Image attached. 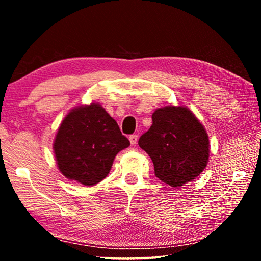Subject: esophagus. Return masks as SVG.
<instances>
[{
  "mask_svg": "<svg viewBox=\"0 0 261 261\" xmlns=\"http://www.w3.org/2000/svg\"><path fill=\"white\" fill-rule=\"evenodd\" d=\"M129 140H130L131 145H136L137 141H138V135H131L129 137Z\"/></svg>",
  "mask_w": 261,
  "mask_h": 261,
  "instance_id": "esophagus-1",
  "label": "esophagus"
}]
</instances>
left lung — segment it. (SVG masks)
Instances as JSON below:
<instances>
[{
  "instance_id": "8db88e82",
  "label": "left lung",
  "mask_w": 261,
  "mask_h": 261,
  "mask_svg": "<svg viewBox=\"0 0 261 261\" xmlns=\"http://www.w3.org/2000/svg\"><path fill=\"white\" fill-rule=\"evenodd\" d=\"M152 121L138 145L152 159L156 177L176 188L199 176L208 161L210 140L191 110L168 106L156 109Z\"/></svg>"
}]
</instances>
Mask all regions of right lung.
<instances>
[{"label": "right lung", "mask_w": 261, "mask_h": 261, "mask_svg": "<svg viewBox=\"0 0 261 261\" xmlns=\"http://www.w3.org/2000/svg\"><path fill=\"white\" fill-rule=\"evenodd\" d=\"M129 145L116 121L100 105L91 103L65 116L57 131L54 153L65 177L91 187L109 174L116 154Z\"/></svg>", "instance_id": "right-lung-1"}]
</instances>
